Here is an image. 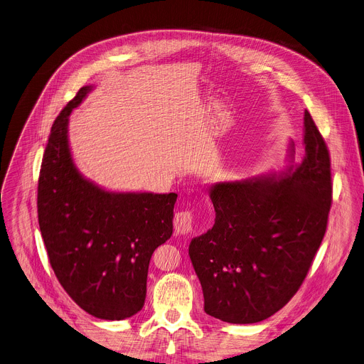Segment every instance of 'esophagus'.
<instances>
[{
	"instance_id": "1",
	"label": "esophagus",
	"mask_w": 364,
	"mask_h": 364,
	"mask_svg": "<svg viewBox=\"0 0 364 364\" xmlns=\"http://www.w3.org/2000/svg\"><path fill=\"white\" fill-rule=\"evenodd\" d=\"M174 228H176V232L180 234V235L188 234L191 228H193V215L188 210H183V212L176 213Z\"/></svg>"
}]
</instances>
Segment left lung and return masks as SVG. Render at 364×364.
I'll return each instance as SVG.
<instances>
[{"instance_id": "obj_1", "label": "left lung", "mask_w": 364, "mask_h": 364, "mask_svg": "<svg viewBox=\"0 0 364 364\" xmlns=\"http://www.w3.org/2000/svg\"><path fill=\"white\" fill-rule=\"evenodd\" d=\"M305 155L279 174L210 187L216 218L191 240L205 312L229 323H254L280 311L304 283L326 230L333 202L326 144L305 110Z\"/></svg>"}]
</instances>
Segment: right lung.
<instances>
[{"instance_id": "obj_1", "label": "right lung", "mask_w": 364, "mask_h": 364, "mask_svg": "<svg viewBox=\"0 0 364 364\" xmlns=\"http://www.w3.org/2000/svg\"><path fill=\"white\" fill-rule=\"evenodd\" d=\"M82 87L52 124L39 176L38 216L56 279L90 315L122 321L146 297L154 251L173 235L176 193H116L87 180L68 142L71 112Z\"/></svg>"}]
</instances>
